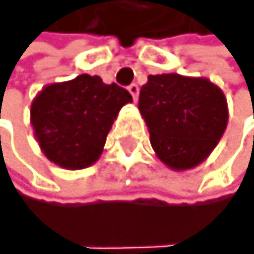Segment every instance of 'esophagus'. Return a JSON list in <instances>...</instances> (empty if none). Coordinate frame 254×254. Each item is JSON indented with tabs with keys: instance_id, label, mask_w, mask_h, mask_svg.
<instances>
[{
	"instance_id": "obj_1",
	"label": "esophagus",
	"mask_w": 254,
	"mask_h": 254,
	"mask_svg": "<svg viewBox=\"0 0 254 254\" xmlns=\"http://www.w3.org/2000/svg\"><path fill=\"white\" fill-rule=\"evenodd\" d=\"M128 91L131 93V96H133V100H134V101L138 100V93H139V88H138V84H136V83L129 84V86H128Z\"/></svg>"
}]
</instances>
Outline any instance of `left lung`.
I'll list each match as a JSON object with an SVG mask.
<instances>
[{"label":"left lung","mask_w":254,"mask_h":254,"mask_svg":"<svg viewBox=\"0 0 254 254\" xmlns=\"http://www.w3.org/2000/svg\"><path fill=\"white\" fill-rule=\"evenodd\" d=\"M138 108L156 156L175 171L206 160L228 125L225 94L206 78L149 74Z\"/></svg>","instance_id":"left-lung-1"}]
</instances>
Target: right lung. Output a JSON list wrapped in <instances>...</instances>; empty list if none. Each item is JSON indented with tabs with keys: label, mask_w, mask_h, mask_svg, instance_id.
Segmentation results:
<instances>
[{
	"label": "right lung",
	"mask_w": 254,
	"mask_h": 254,
	"mask_svg": "<svg viewBox=\"0 0 254 254\" xmlns=\"http://www.w3.org/2000/svg\"><path fill=\"white\" fill-rule=\"evenodd\" d=\"M133 98L100 76L79 74L48 84L31 103V125L45 156L66 170H83L100 160L120 110Z\"/></svg>",
	"instance_id": "add662e5"
}]
</instances>
